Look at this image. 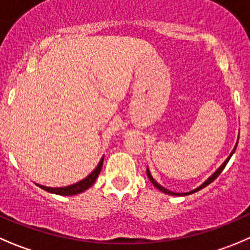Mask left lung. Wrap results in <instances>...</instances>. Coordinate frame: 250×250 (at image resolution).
Masks as SVG:
<instances>
[{"instance_id": "1", "label": "left lung", "mask_w": 250, "mask_h": 250, "mask_svg": "<svg viewBox=\"0 0 250 250\" xmlns=\"http://www.w3.org/2000/svg\"><path fill=\"white\" fill-rule=\"evenodd\" d=\"M238 140H239V135H238V139H237V144H236V146H234V148L232 149V152H230V153H229V156H228L227 158H226V161H225V162H223L222 165H221L220 167H218L217 169H216L215 172H213L212 174H211L210 177H208V179H206L205 182H204L203 184L200 185V187H198V188H196V189L191 190V191H188V192H174V191H170V190L166 189L165 187H162V185H161V184H158V183H157L156 180H154V178L152 177L151 172H149L148 167H147V170H146V172H147V177H148V179L151 180V183H152V184L154 185V187L157 188V189H158V190H161V191H162V192H166V194H168V195H177V196H179V195H180V196H185V195H190V194H192V192H196V191H199V190H201V189H203V188L208 187V184H211V183H212L213 180H215L216 178H217L218 175H220V173L222 172L223 169H225L226 165H227V163H228V161H229V158H230V157H232V156H233L234 151H236V148H237V145H238Z\"/></svg>"}]
</instances>
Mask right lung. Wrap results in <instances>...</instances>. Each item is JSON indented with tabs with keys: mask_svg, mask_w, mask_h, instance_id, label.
I'll return each mask as SVG.
<instances>
[{
	"mask_svg": "<svg viewBox=\"0 0 250 250\" xmlns=\"http://www.w3.org/2000/svg\"><path fill=\"white\" fill-rule=\"evenodd\" d=\"M103 162H104V156L101 158L98 166H97V167L94 168V169L92 170L87 177L83 178V179L80 180V182L75 183V184L67 185V187H60V188L45 187V185H40V184H37V185L39 188H42V190H45V191L51 192V194H56V195H62V196H71V195L81 194V192L89 189V188L96 183L97 178H98L99 173H101L102 170V167H103Z\"/></svg>",
	"mask_w": 250,
	"mask_h": 250,
	"instance_id": "right-lung-1",
	"label": "right lung"
}]
</instances>
